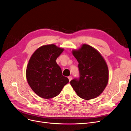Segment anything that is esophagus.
Returning <instances> with one entry per match:
<instances>
[{"label":"esophagus","instance_id":"34e87169","mask_svg":"<svg viewBox=\"0 0 131 131\" xmlns=\"http://www.w3.org/2000/svg\"><path fill=\"white\" fill-rule=\"evenodd\" d=\"M68 79H69V81H71V80H72V77L71 76H69L68 77Z\"/></svg>","mask_w":131,"mask_h":131}]
</instances>
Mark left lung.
I'll return each instance as SVG.
<instances>
[{
    "instance_id": "1",
    "label": "left lung",
    "mask_w": 131,
    "mask_h": 131,
    "mask_svg": "<svg viewBox=\"0 0 131 131\" xmlns=\"http://www.w3.org/2000/svg\"><path fill=\"white\" fill-rule=\"evenodd\" d=\"M72 53L78 62L80 77L70 81L71 86L84 99L96 98L108 83V70L105 61L96 49L86 44Z\"/></svg>"
}]
</instances>
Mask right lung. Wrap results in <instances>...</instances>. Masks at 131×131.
Masks as SVG:
<instances>
[{
  "label": "right lung",
  "mask_w": 131,
  "mask_h": 131,
  "mask_svg": "<svg viewBox=\"0 0 131 131\" xmlns=\"http://www.w3.org/2000/svg\"><path fill=\"white\" fill-rule=\"evenodd\" d=\"M63 50L53 44L41 46L29 60L26 78L31 89L41 98L56 97L69 82L56 62Z\"/></svg>",
  "instance_id": "obj_1"
}]
</instances>
